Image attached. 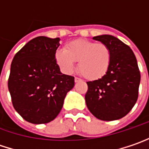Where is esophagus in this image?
<instances>
[{"mask_svg":"<svg viewBox=\"0 0 149 149\" xmlns=\"http://www.w3.org/2000/svg\"><path fill=\"white\" fill-rule=\"evenodd\" d=\"M74 81H75V83H77V82L81 81V79H80V78H78V77H75Z\"/></svg>","mask_w":149,"mask_h":149,"instance_id":"34e87169","label":"esophagus"}]
</instances>
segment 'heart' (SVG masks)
<instances>
[{
	"label": "heart",
	"mask_w": 149,
	"mask_h": 149,
	"mask_svg": "<svg viewBox=\"0 0 149 149\" xmlns=\"http://www.w3.org/2000/svg\"><path fill=\"white\" fill-rule=\"evenodd\" d=\"M55 60L61 70L70 74L76 61L81 73L88 80H97L106 74L111 61V50L103 43L77 40L66 44L65 49H58Z\"/></svg>",
	"instance_id": "b5f03b06"
}]
</instances>
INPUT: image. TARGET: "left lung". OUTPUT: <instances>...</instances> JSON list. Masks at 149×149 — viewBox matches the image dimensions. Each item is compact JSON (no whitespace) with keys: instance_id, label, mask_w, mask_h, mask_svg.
<instances>
[{"instance_id":"1","label":"left lung","mask_w":149,"mask_h":149,"mask_svg":"<svg viewBox=\"0 0 149 149\" xmlns=\"http://www.w3.org/2000/svg\"><path fill=\"white\" fill-rule=\"evenodd\" d=\"M93 39L110 49L111 61L106 74L87 82L86 104L96 118L107 121L118 120L127 116L137 100L141 76L136 59L128 45L112 35Z\"/></svg>"}]
</instances>
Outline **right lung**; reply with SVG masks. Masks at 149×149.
<instances>
[{"instance_id":"obj_1","label":"right lung","mask_w":149,"mask_h":149,"mask_svg":"<svg viewBox=\"0 0 149 149\" xmlns=\"http://www.w3.org/2000/svg\"><path fill=\"white\" fill-rule=\"evenodd\" d=\"M60 39L39 36L14 56L8 89L14 109L25 120L45 124L53 120L74 87V77L62 74L55 60Z\"/></svg>"}]
</instances>
